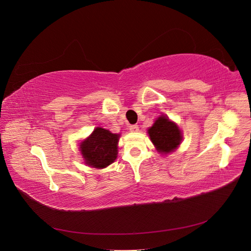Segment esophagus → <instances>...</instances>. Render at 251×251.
I'll return each instance as SVG.
<instances>
[{
	"instance_id": "1",
	"label": "esophagus",
	"mask_w": 251,
	"mask_h": 251,
	"mask_svg": "<svg viewBox=\"0 0 251 251\" xmlns=\"http://www.w3.org/2000/svg\"><path fill=\"white\" fill-rule=\"evenodd\" d=\"M128 130H130V132H138L139 126L137 125H131L128 126Z\"/></svg>"
}]
</instances>
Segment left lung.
I'll use <instances>...</instances> for the list:
<instances>
[{"mask_svg": "<svg viewBox=\"0 0 251 251\" xmlns=\"http://www.w3.org/2000/svg\"><path fill=\"white\" fill-rule=\"evenodd\" d=\"M149 135L151 142L161 153L168 154L176 149L181 140V131L178 126L165 116H160L149 128Z\"/></svg>", "mask_w": 251, "mask_h": 251, "instance_id": "obj_1", "label": "left lung"}]
</instances>
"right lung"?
Here are the masks:
<instances>
[{
  "label": "right lung",
  "instance_id": "obj_1",
  "mask_svg": "<svg viewBox=\"0 0 251 251\" xmlns=\"http://www.w3.org/2000/svg\"><path fill=\"white\" fill-rule=\"evenodd\" d=\"M119 135L102 127H96L89 138L81 143L80 151L86 163L96 169L107 168L117 157Z\"/></svg>",
  "mask_w": 251,
  "mask_h": 251
}]
</instances>
